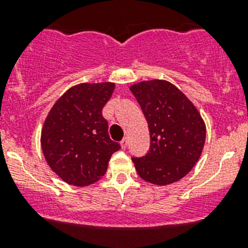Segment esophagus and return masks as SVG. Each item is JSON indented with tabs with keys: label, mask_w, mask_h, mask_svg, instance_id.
I'll return each mask as SVG.
<instances>
[{
	"label": "esophagus",
	"mask_w": 248,
	"mask_h": 248,
	"mask_svg": "<svg viewBox=\"0 0 248 248\" xmlns=\"http://www.w3.org/2000/svg\"><path fill=\"white\" fill-rule=\"evenodd\" d=\"M120 144H121L122 149H126V147L128 146V138H124L121 140V142H120Z\"/></svg>",
	"instance_id": "obj_1"
}]
</instances>
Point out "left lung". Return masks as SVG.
I'll return each mask as SVG.
<instances>
[{"label":"left lung","instance_id":"8db88e82","mask_svg":"<svg viewBox=\"0 0 248 248\" xmlns=\"http://www.w3.org/2000/svg\"><path fill=\"white\" fill-rule=\"evenodd\" d=\"M149 124L150 149L132 157L142 180L166 186L179 181L198 162L206 129L201 114L177 87L164 80L132 85Z\"/></svg>","mask_w":248,"mask_h":248}]
</instances>
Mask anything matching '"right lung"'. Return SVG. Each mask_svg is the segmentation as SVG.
Instances as JSON below:
<instances>
[{
  "instance_id": "1",
  "label": "right lung",
  "mask_w": 248,
  "mask_h": 248,
  "mask_svg": "<svg viewBox=\"0 0 248 248\" xmlns=\"http://www.w3.org/2000/svg\"><path fill=\"white\" fill-rule=\"evenodd\" d=\"M115 85L80 84L54 104L42 131V150L47 164L63 181L87 186L108 169L110 157L121 149L110 139L102 109Z\"/></svg>"
}]
</instances>
